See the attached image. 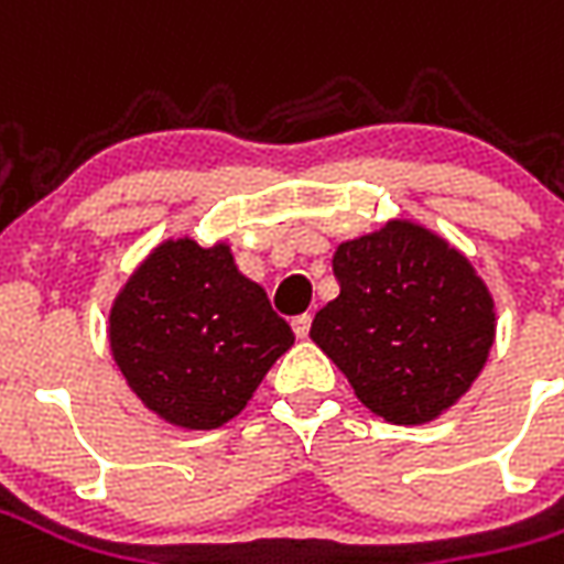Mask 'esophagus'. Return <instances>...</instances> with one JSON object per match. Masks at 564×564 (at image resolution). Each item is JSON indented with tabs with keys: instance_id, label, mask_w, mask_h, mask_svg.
<instances>
[{
	"instance_id": "34e87169",
	"label": "esophagus",
	"mask_w": 564,
	"mask_h": 564,
	"mask_svg": "<svg viewBox=\"0 0 564 564\" xmlns=\"http://www.w3.org/2000/svg\"><path fill=\"white\" fill-rule=\"evenodd\" d=\"M293 332L295 338H307V332H311V314H299V317H293Z\"/></svg>"
}]
</instances>
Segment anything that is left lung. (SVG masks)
I'll use <instances>...</instances> for the list:
<instances>
[{
	"mask_svg": "<svg viewBox=\"0 0 564 564\" xmlns=\"http://www.w3.org/2000/svg\"><path fill=\"white\" fill-rule=\"evenodd\" d=\"M332 269L341 293L311 338L371 414L423 425L471 390L496 341V302L462 250L395 217L341 241Z\"/></svg>",
	"mask_w": 564,
	"mask_h": 564,
	"instance_id": "1",
	"label": "left lung"
}]
</instances>
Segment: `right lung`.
Segmentation results:
<instances>
[{"label":"right lung","instance_id":"add662e5","mask_svg":"<svg viewBox=\"0 0 564 564\" xmlns=\"http://www.w3.org/2000/svg\"><path fill=\"white\" fill-rule=\"evenodd\" d=\"M108 341L150 414L177 429H220L295 335L226 241L202 247L184 235L165 238L129 274L108 314Z\"/></svg>","mask_w":564,"mask_h":564}]
</instances>
